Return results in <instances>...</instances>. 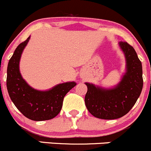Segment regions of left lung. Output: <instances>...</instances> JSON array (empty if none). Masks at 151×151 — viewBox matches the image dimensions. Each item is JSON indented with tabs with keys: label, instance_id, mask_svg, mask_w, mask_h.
Instances as JSON below:
<instances>
[{
	"label": "left lung",
	"instance_id": "left-lung-1",
	"mask_svg": "<svg viewBox=\"0 0 151 151\" xmlns=\"http://www.w3.org/2000/svg\"><path fill=\"white\" fill-rule=\"evenodd\" d=\"M126 58V73L113 88L105 89L85 83V105L93 116L116 119L127 114L137 101L143 87L142 66L136 51L127 42L119 43Z\"/></svg>",
	"mask_w": 151,
	"mask_h": 151
}]
</instances>
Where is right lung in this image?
I'll return each mask as SVG.
<instances>
[{"label": "right lung", "instance_id": "obj_1", "mask_svg": "<svg viewBox=\"0 0 151 151\" xmlns=\"http://www.w3.org/2000/svg\"><path fill=\"white\" fill-rule=\"evenodd\" d=\"M29 38L17 47L9 61L7 90L12 102L24 116L33 121L50 120L60 113L64 96L76 83L59 84L47 91H40L30 87L22 78L19 70L21 54Z\"/></svg>", "mask_w": 151, "mask_h": 151}]
</instances>
